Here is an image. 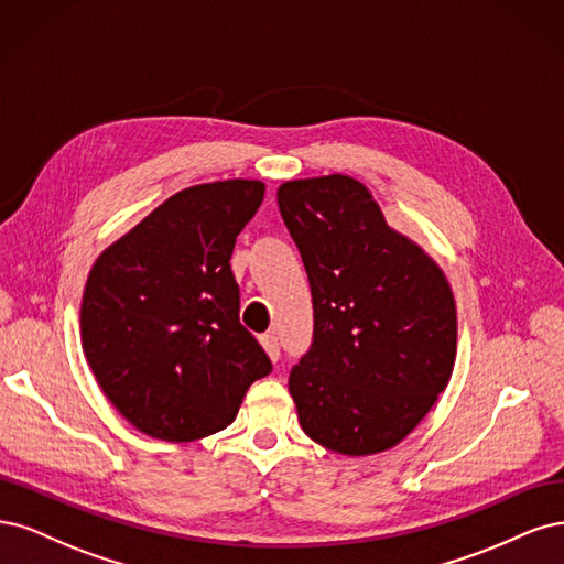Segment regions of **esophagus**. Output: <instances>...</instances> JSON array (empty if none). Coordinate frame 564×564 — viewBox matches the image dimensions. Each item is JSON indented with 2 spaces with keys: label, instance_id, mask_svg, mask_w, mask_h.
<instances>
[{
  "label": "esophagus",
  "instance_id": "obj_1",
  "mask_svg": "<svg viewBox=\"0 0 564 564\" xmlns=\"http://www.w3.org/2000/svg\"><path fill=\"white\" fill-rule=\"evenodd\" d=\"M260 344H262V349L267 351V356H269L271 360H279L281 347H279V337H276L274 333L262 335V337H260Z\"/></svg>",
  "mask_w": 564,
  "mask_h": 564
}]
</instances>
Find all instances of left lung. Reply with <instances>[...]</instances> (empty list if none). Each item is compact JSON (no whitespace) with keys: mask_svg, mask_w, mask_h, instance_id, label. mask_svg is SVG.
<instances>
[{"mask_svg":"<svg viewBox=\"0 0 564 564\" xmlns=\"http://www.w3.org/2000/svg\"><path fill=\"white\" fill-rule=\"evenodd\" d=\"M314 300V341L288 389L308 438L347 457L395 447L447 389L457 306L443 269L389 227L351 175L276 192Z\"/></svg>","mask_w":564,"mask_h":564,"instance_id":"8db88e82","label":"left lung"}]
</instances>
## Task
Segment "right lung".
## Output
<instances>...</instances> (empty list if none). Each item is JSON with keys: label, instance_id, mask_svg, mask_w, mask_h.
Wrapping results in <instances>:
<instances>
[{"label": "right lung", "instance_id": "1", "mask_svg": "<svg viewBox=\"0 0 564 564\" xmlns=\"http://www.w3.org/2000/svg\"><path fill=\"white\" fill-rule=\"evenodd\" d=\"M260 180L173 194L107 246L82 297V347L98 387L150 438L189 443L227 429L271 360L239 321L236 236Z\"/></svg>", "mask_w": 564, "mask_h": 564}]
</instances>
